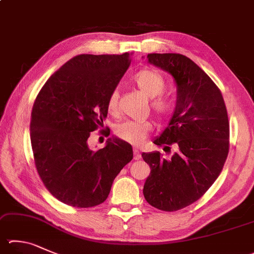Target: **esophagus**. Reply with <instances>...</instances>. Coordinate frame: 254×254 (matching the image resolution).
I'll return each mask as SVG.
<instances>
[{"mask_svg":"<svg viewBox=\"0 0 254 254\" xmlns=\"http://www.w3.org/2000/svg\"><path fill=\"white\" fill-rule=\"evenodd\" d=\"M133 153H134V159L135 160H140L141 159V154H140V151L137 149L133 150Z\"/></svg>","mask_w":254,"mask_h":254,"instance_id":"esophagus-1","label":"esophagus"}]
</instances>
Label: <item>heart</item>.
Wrapping results in <instances>:
<instances>
[{
	"label": "heart",
	"mask_w": 254,
	"mask_h": 254,
	"mask_svg": "<svg viewBox=\"0 0 254 254\" xmlns=\"http://www.w3.org/2000/svg\"><path fill=\"white\" fill-rule=\"evenodd\" d=\"M133 82L146 96L152 98L151 107L161 120L167 119L172 112V104L163 93L167 89V82L159 72L152 68H143L135 73ZM119 91L112 90L107 100V110L109 114L117 115L119 112ZM152 130L150 121H126L115 127L114 133L118 139L131 144L137 145L149 135Z\"/></svg>",
	"instance_id": "b5f03b06"
}]
</instances>
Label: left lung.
Here are the masks:
<instances>
[{
    "label": "left lung",
    "mask_w": 254,
    "mask_h": 254,
    "mask_svg": "<svg viewBox=\"0 0 254 254\" xmlns=\"http://www.w3.org/2000/svg\"><path fill=\"white\" fill-rule=\"evenodd\" d=\"M146 59L177 82L173 117L154 140L177 152L168 160L160 152L142 153L151 169L143 194L156 209L178 211L199 200L222 171L230 146L228 112L219 87L186 55L151 53Z\"/></svg>",
    "instance_id": "left-lung-1"
}]
</instances>
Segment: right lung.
<instances>
[{
  "instance_id": "1",
  "label": "right lung",
  "mask_w": 254,
  "mask_h": 254,
  "mask_svg": "<svg viewBox=\"0 0 254 254\" xmlns=\"http://www.w3.org/2000/svg\"><path fill=\"white\" fill-rule=\"evenodd\" d=\"M130 63L128 53L76 55L36 96L30 124L34 163L44 187L63 203H103L115 177L133 158L132 146L119 139L95 152L87 146L90 133L103 127L108 96Z\"/></svg>"
}]
</instances>
